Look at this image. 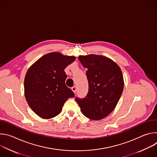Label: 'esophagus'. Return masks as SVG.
<instances>
[{
    "instance_id": "esophagus-1",
    "label": "esophagus",
    "mask_w": 157,
    "mask_h": 157,
    "mask_svg": "<svg viewBox=\"0 0 157 157\" xmlns=\"http://www.w3.org/2000/svg\"><path fill=\"white\" fill-rule=\"evenodd\" d=\"M71 89H72V91L74 92V93L76 94V86H73V87H71Z\"/></svg>"
}]
</instances>
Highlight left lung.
I'll return each instance as SVG.
<instances>
[{"instance_id":"8db88e82","label":"left lung","mask_w":157,"mask_h":157,"mask_svg":"<svg viewBox=\"0 0 157 157\" xmlns=\"http://www.w3.org/2000/svg\"><path fill=\"white\" fill-rule=\"evenodd\" d=\"M79 60L87 69L88 93L84 98L75 100L82 113L98 121L107 117L116 107L124 89V79L119 66L101 55L79 56Z\"/></svg>"}]
</instances>
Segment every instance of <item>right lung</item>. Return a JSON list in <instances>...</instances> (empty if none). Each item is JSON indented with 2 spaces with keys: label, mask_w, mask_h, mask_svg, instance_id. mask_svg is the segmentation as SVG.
I'll return each instance as SVG.
<instances>
[{
  "label": "right lung",
  "mask_w": 157,
  "mask_h": 157,
  "mask_svg": "<svg viewBox=\"0 0 157 157\" xmlns=\"http://www.w3.org/2000/svg\"><path fill=\"white\" fill-rule=\"evenodd\" d=\"M75 59V56L53 52L43 56L30 67L24 81L25 96L38 116L43 119L56 116L66 100L75 97L66 86L64 69Z\"/></svg>",
  "instance_id": "right-lung-1"
}]
</instances>
